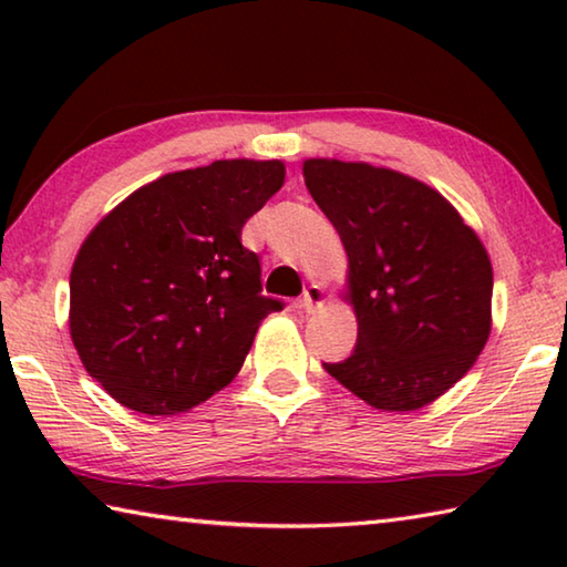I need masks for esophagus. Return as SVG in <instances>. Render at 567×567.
Masks as SVG:
<instances>
[{
  "instance_id": "obj_1",
  "label": "esophagus",
  "mask_w": 567,
  "mask_h": 567,
  "mask_svg": "<svg viewBox=\"0 0 567 567\" xmlns=\"http://www.w3.org/2000/svg\"><path fill=\"white\" fill-rule=\"evenodd\" d=\"M322 305H324V287L318 285V282L307 285L302 297H300V310H305V312H318Z\"/></svg>"
}]
</instances>
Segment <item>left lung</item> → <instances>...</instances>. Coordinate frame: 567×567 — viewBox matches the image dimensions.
Wrapping results in <instances>:
<instances>
[{"instance_id": "left-lung-1", "label": "left lung", "mask_w": 567, "mask_h": 567, "mask_svg": "<svg viewBox=\"0 0 567 567\" xmlns=\"http://www.w3.org/2000/svg\"><path fill=\"white\" fill-rule=\"evenodd\" d=\"M305 185L348 252L358 344L324 370L368 405H430L491 338L493 265L473 227L425 182L368 162L305 159Z\"/></svg>"}]
</instances>
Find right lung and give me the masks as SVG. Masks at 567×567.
I'll use <instances>...</instances> for the list:
<instances>
[{
    "label": "right lung",
    "instance_id": "1",
    "mask_svg": "<svg viewBox=\"0 0 567 567\" xmlns=\"http://www.w3.org/2000/svg\"><path fill=\"white\" fill-rule=\"evenodd\" d=\"M285 182L280 159H217L169 172L84 239L70 275V334L84 370L145 415L213 398L243 368L265 297L243 227Z\"/></svg>",
    "mask_w": 567,
    "mask_h": 567
}]
</instances>
